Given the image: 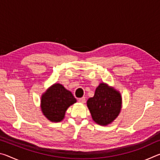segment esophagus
I'll use <instances>...</instances> for the list:
<instances>
[{
	"instance_id": "esophagus-1",
	"label": "esophagus",
	"mask_w": 160,
	"mask_h": 160,
	"mask_svg": "<svg viewBox=\"0 0 160 160\" xmlns=\"http://www.w3.org/2000/svg\"><path fill=\"white\" fill-rule=\"evenodd\" d=\"M78 102L81 103V104H84L85 102V97H81V98L78 99Z\"/></svg>"
}]
</instances>
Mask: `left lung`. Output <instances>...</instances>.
<instances>
[{
  "label": "left lung",
  "mask_w": 160,
  "mask_h": 160,
  "mask_svg": "<svg viewBox=\"0 0 160 160\" xmlns=\"http://www.w3.org/2000/svg\"><path fill=\"white\" fill-rule=\"evenodd\" d=\"M92 118L97 124L107 126L118 117L122 108L120 92L105 82L99 83L94 95L87 101Z\"/></svg>",
  "instance_id": "left-lung-1"
}]
</instances>
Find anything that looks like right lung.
Here are the masks:
<instances>
[{
  "instance_id": "1",
  "label": "right lung",
  "mask_w": 160,
  "mask_h": 160,
  "mask_svg": "<svg viewBox=\"0 0 160 160\" xmlns=\"http://www.w3.org/2000/svg\"><path fill=\"white\" fill-rule=\"evenodd\" d=\"M77 102L72 92L60 83H54L42 94V112L51 122L63 120L67 109Z\"/></svg>"
}]
</instances>
